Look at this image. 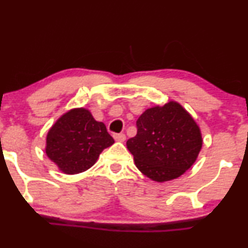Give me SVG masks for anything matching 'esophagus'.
I'll use <instances>...</instances> for the list:
<instances>
[{
  "mask_svg": "<svg viewBox=\"0 0 248 248\" xmlns=\"http://www.w3.org/2000/svg\"><path fill=\"white\" fill-rule=\"evenodd\" d=\"M113 137H114L115 141H118V142H124V140H126V135H124V133L113 134Z\"/></svg>",
  "mask_w": 248,
  "mask_h": 248,
  "instance_id": "esophagus-1",
  "label": "esophagus"
}]
</instances>
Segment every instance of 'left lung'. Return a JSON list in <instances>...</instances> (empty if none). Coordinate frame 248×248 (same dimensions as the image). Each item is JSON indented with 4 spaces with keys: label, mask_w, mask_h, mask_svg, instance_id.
<instances>
[{
    "label": "left lung",
    "mask_w": 248,
    "mask_h": 248,
    "mask_svg": "<svg viewBox=\"0 0 248 248\" xmlns=\"http://www.w3.org/2000/svg\"><path fill=\"white\" fill-rule=\"evenodd\" d=\"M137 134L127 141L137 169L158 183L180 177L201 150L200 128L174 101L153 107L136 121Z\"/></svg>",
    "instance_id": "obj_1"
}]
</instances>
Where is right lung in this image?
<instances>
[{
	"label": "right lung",
	"instance_id": "right-lung-1",
	"mask_svg": "<svg viewBox=\"0 0 248 248\" xmlns=\"http://www.w3.org/2000/svg\"><path fill=\"white\" fill-rule=\"evenodd\" d=\"M114 143L103 122L93 119L85 108L71 109L49 129L46 154L67 174L86 171L104 149Z\"/></svg>",
	"mask_w": 248,
	"mask_h": 248
}]
</instances>
